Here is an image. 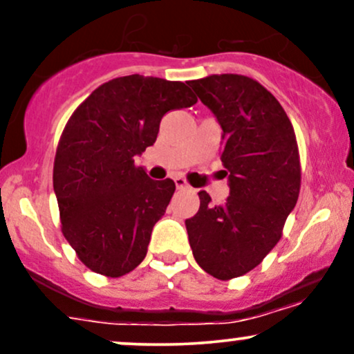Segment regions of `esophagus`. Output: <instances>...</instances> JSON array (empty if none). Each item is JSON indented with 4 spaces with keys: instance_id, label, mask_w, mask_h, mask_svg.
I'll use <instances>...</instances> for the list:
<instances>
[{
    "instance_id": "obj_1",
    "label": "esophagus",
    "mask_w": 354,
    "mask_h": 354,
    "mask_svg": "<svg viewBox=\"0 0 354 354\" xmlns=\"http://www.w3.org/2000/svg\"><path fill=\"white\" fill-rule=\"evenodd\" d=\"M174 185H176L178 189H186V188H188V181H186L185 178H181V176L174 178Z\"/></svg>"
}]
</instances>
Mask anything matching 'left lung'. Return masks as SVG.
Instances as JSON below:
<instances>
[{"instance_id": "8db88e82", "label": "left lung", "mask_w": 354, "mask_h": 354, "mask_svg": "<svg viewBox=\"0 0 354 354\" xmlns=\"http://www.w3.org/2000/svg\"><path fill=\"white\" fill-rule=\"evenodd\" d=\"M188 84L223 129L230 196L213 205L200 191V209L186 230L198 265L226 281L258 266L281 239L301 186L298 143L279 101L258 81L211 75Z\"/></svg>"}]
</instances>
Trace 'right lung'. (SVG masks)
<instances>
[{
	"mask_svg": "<svg viewBox=\"0 0 354 354\" xmlns=\"http://www.w3.org/2000/svg\"><path fill=\"white\" fill-rule=\"evenodd\" d=\"M196 101L181 81L129 75L96 88L68 120L53 188L61 231L91 271L120 278L145 259L176 186L148 178L135 158L156 141L166 113Z\"/></svg>",
	"mask_w": 354,
	"mask_h": 354,
	"instance_id": "add662e5",
	"label": "right lung"
}]
</instances>
